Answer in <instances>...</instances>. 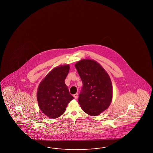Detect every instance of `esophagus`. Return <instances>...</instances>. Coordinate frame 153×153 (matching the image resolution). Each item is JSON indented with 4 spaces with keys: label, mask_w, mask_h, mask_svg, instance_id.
Listing matches in <instances>:
<instances>
[{
    "label": "esophagus",
    "mask_w": 153,
    "mask_h": 153,
    "mask_svg": "<svg viewBox=\"0 0 153 153\" xmlns=\"http://www.w3.org/2000/svg\"><path fill=\"white\" fill-rule=\"evenodd\" d=\"M73 96H74V97L75 98V99H76V98H78V93H76V94H74V95H73Z\"/></svg>",
    "instance_id": "obj_1"
}]
</instances>
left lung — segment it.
Here are the masks:
<instances>
[{
  "mask_svg": "<svg viewBox=\"0 0 153 153\" xmlns=\"http://www.w3.org/2000/svg\"><path fill=\"white\" fill-rule=\"evenodd\" d=\"M75 67L83 84L78 98L79 104L86 113L97 116L109 107L113 97L111 78L100 63L84 59Z\"/></svg>",
  "mask_w": 153,
  "mask_h": 153,
  "instance_id": "8db88e82",
  "label": "left lung"
}]
</instances>
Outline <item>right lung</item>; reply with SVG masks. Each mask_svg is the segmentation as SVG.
<instances>
[{
  "mask_svg": "<svg viewBox=\"0 0 153 153\" xmlns=\"http://www.w3.org/2000/svg\"><path fill=\"white\" fill-rule=\"evenodd\" d=\"M69 68L68 65L56 67L39 84L36 95L38 105L48 117L55 119L62 115L74 98L65 82Z\"/></svg>",
  "mask_w": 153,
  "mask_h": 153,
  "instance_id": "add662e5",
  "label": "right lung"
}]
</instances>
